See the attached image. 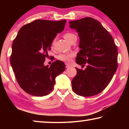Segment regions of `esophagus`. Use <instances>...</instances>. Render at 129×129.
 I'll use <instances>...</instances> for the list:
<instances>
[{"label":"esophagus","mask_w":129,"mask_h":129,"mask_svg":"<svg viewBox=\"0 0 129 129\" xmlns=\"http://www.w3.org/2000/svg\"><path fill=\"white\" fill-rule=\"evenodd\" d=\"M65 65H66V67H66V68H69L70 67H71V66H70L69 65L67 64H65Z\"/></svg>","instance_id":"esophagus-1"}]
</instances>
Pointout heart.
Returning <instances> with one entry per match:
<instances>
[{"mask_svg":"<svg viewBox=\"0 0 129 129\" xmlns=\"http://www.w3.org/2000/svg\"><path fill=\"white\" fill-rule=\"evenodd\" d=\"M76 37V35L73 33H71V32H67V33H65L64 35V38L65 40L67 41L68 42L70 43L72 39ZM55 42V40H53V42H52V47H53V45ZM74 56V54L72 53H67V54H61L59 56H58V58L61 61H62L69 62L71 61L72 58H73Z\"/></svg>","mask_w":129,"mask_h":129,"instance_id":"heart-1","label":"heart"}]
</instances>
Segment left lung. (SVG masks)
I'll return each instance as SVG.
<instances>
[{
	"label": "left lung",
	"instance_id": "left-lung-1",
	"mask_svg": "<svg viewBox=\"0 0 129 129\" xmlns=\"http://www.w3.org/2000/svg\"><path fill=\"white\" fill-rule=\"evenodd\" d=\"M70 28L78 32L81 49L76 63L85 70L78 69L72 81L74 92L89 97L97 94L108 85L118 67V49L109 32L99 21L90 17L69 21Z\"/></svg>",
	"mask_w": 129,
	"mask_h": 129
}]
</instances>
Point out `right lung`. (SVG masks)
I'll return each mask as SVG.
<instances>
[{"label":"right lung","mask_w":129,"mask_h":129,"mask_svg":"<svg viewBox=\"0 0 129 129\" xmlns=\"http://www.w3.org/2000/svg\"><path fill=\"white\" fill-rule=\"evenodd\" d=\"M66 20H36L24 25L13 41L10 62L21 88L30 95L42 97L53 90L55 78L65 69L56 60L44 65L57 34L64 29Z\"/></svg>","instance_id":"1"}]
</instances>
